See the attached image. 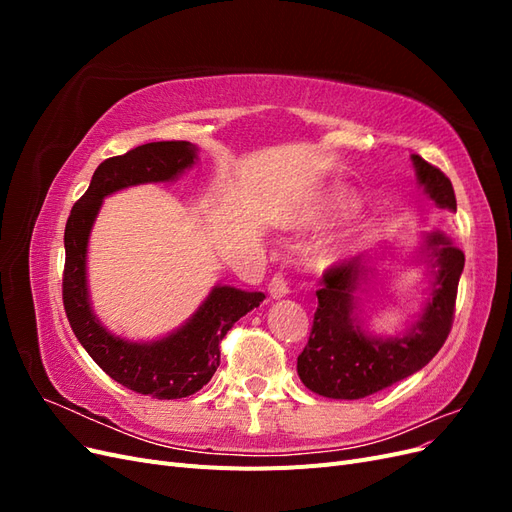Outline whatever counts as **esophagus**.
<instances>
[{"mask_svg":"<svg viewBox=\"0 0 512 512\" xmlns=\"http://www.w3.org/2000/svg\"><path fill=\"white\" fill-rule=\"evenodd\" d=\"M288 292H290L288 282L284 280L282 275H275L273 280L269 282V294H271V299H284Z\"/></svg>","mask_w":512,"mask_h":512,"instance_id":"obj_1","label":"esophagus"}]
</instances>
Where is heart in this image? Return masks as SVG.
<instances>
[{
    "instance_id": "b5f03b06",
    "label": "heart",
    "mask_w": 512,
    "mask_h": 512,
    "mask_svg": "<svg viewBox=\"0 0 512 512\" xmlns=\"http://www.w3.org/2000/svg\"><path fill=\"white\" fill-rule=\"evenodd\" d=\"M356 209V198L352 192L344 188H327L305 198L301 207L294 211L290 228L299 232H318L333 226L335 222L344 220L348 213ZM359 235L356 232H344V235L329 241V245L320 252L324 265H337L354 254L359 247Z\"/></svg>"
}]
</instances>
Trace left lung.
<instances>
[{"label":"left lung","mask_w":512,"mask_h":512,"mask_svg":"<svg viewBox=\"0 0 512 512\" xmlns=\"http://www.w3.org/2000/svg\"><path fill=\"white\" fill-rule=\"evenodd\" d=\"M412 166L423 194L436 207L457 211L453 185L442 170L421 156H412ZM410 262L423 269L425 297L408 327L395 335L371 331L365 318L376 265L354 258L324 275L312 335L297 359L309 391L329 399H363L416 374L438 354L451 331L466 256L438 232H429L421 235Z\"/></svg>","instance_id":"1"}]
</instances>
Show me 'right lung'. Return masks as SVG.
Listing matches in <instances>:
<instances>
[{
	"instance_id": "add662e5",
	"label": "right lung",
	"mask_w": 512,
	"mask_h": 512,
	"mask_svg": "<svg viewBox=\"0 0 512 512\" xmlns=\"http://www.w3.org/2000/svg\"><path fill=\"white\" fill-rule=\"evenodd\" d=\"M196 162L198 147L188 141L147 143L126 156L104 160L83 198L72 207L64 232V307L76 339L115 382L156 399H181L203 389L220 365L222 337L239 318L265 301V294L215 284L177 329L134 342L108 331L91 303L89 237L104 198L134 185L177 181Z\"/></svg>"
}]
</instances>
